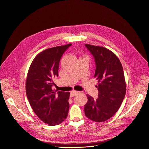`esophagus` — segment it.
<instances>
[{
	"mask_svg": "<svg viewBox=\"0 0 149 149\" xmlns=\"http://www.w3.org/2000/svg\"><path fill=\"white\" fill-rule=\"evenodd\" d=\"M79 93V92L77 91H71V93H70V97H74V95H76Z\"/></svg>",
	"mask_w": 149,
	"mask_h": 149,
	"instance_id": "34e87169",
	"label": "esophagus"
}]
</instances>
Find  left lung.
Wrapping results in <instances>:
<instances>
[{
  "label": "left lung",
  "instance_id": "1",
  "mask_svg": "<svg viewBox=\"0 0 149 149\" xmlns=\"http://www.w3.org/2000/svg\"><path fill=\"white\" fill-rule=\"evenodd\" d=\"M94 58L96 68L94 77L98 81V99L87 95L85 114L96 122L111 118L120 108L126 94V82L123 67L118 57L110 50L86 44Z\"/></svg>",
  "mask_w": 149,
  "mask_h": 149
}]
</instances>
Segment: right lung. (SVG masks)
<instances>
[{"label":"right lung","mask_w":149,"mask_h":149,"mask_svg":"<svg viewBox=\"0 0 149 149\" xmlns=\"http://www.w3.org/2000/svg\"><path fill=\"white\" fill-rule=\"evenodd\" d=\"M72 44L49 48L38 54L32 62L26 81V93L36 114L50 126L58 125L67 117L70 93L52 87L58 76L59 61Z\"/></svg>","instance_id":"right-lung-1"}]
</instances>
